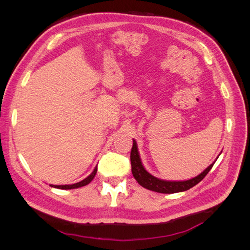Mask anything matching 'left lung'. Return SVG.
I'll list each match as a JSON object with an SVG mask.
<instances>
[{
  "label": "left lung",
  "mask_w": 250,
  "mask_h": 250,
  "mask_svg": "<svg viewBox=\"0 0 250 250\" xmlns=\"http://www.w3.org/2000/svg\"><path fill=\"white\" fill-rule=\"evenodd\" d=\"M130 162H131V171L132 175L135 178V180L145 188H148L150 191H154L157 193H163V194H173V193H178V192H184L188 190V188H193L200 181L206 177L207 174L209 172V170L213 168L215 162L209 165L208 167L201 172L199 175L196 177L184 180V181H169V180H163L154 177L148 173L144 166L142 165L140 154L138 151L137 142L133 140L131 152H130Z\"/></svg>",
  "instance_id": "left-lung-1"
}]
</instances>
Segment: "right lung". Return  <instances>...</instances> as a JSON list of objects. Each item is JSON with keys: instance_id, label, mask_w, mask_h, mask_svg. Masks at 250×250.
Listing matches in <instances>:
<instances>
[{"instance_id": "right-lung-1", "label": "right lung", "mask_w": 250, "mask_h": 250, "mask_svg": "<svg viewBox=\"0 0 250 250\" xmlns=\"http://www.w3.org/2000/svg\"><path fill=\"white\" fill-rule=\"evenodd\" d=\"M97 167L94 169V171L90 173V175L87 176L86 178H84L83 180L79 181V183L77 184H74V185H63V186H54V185H50L51 187L53 188H62V190H71V188H80V187H83V186H86L88 185L90 181H92L96 175L97 173Z\"/></svg>"}]
</instances>
